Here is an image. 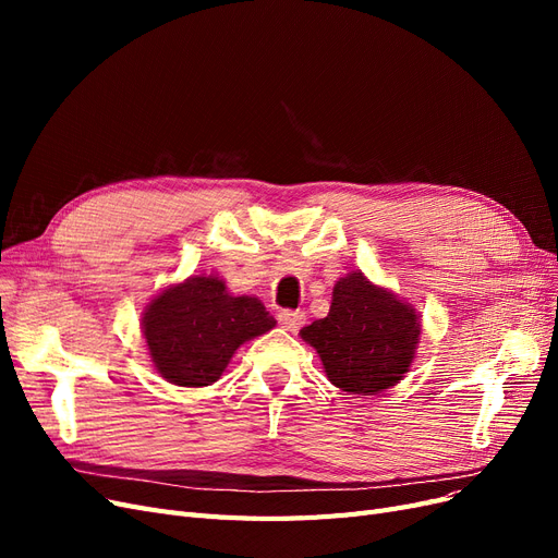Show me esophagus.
Returning a JSON list of instances; mask_svg holds the SVG:
<instances>
[{
    "label": "esophagus",
    "instance_id": "1",
    "mask_svg": "<svg viewBox=\"0 0 558 558\" xmlns=\"http://www.w3.org/2000/svg\"><path fill=\"white\" fill-rule=\"evenodd\" d=\"M277 318H279V324H281V328H286V330H298V328H302V324H305V312L281 310Z\"/></svg>",
    "mask_w": 558,
    "mask_h": 558
}]
</instances>
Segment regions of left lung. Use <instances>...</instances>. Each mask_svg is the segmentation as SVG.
<instances>
[{"mask_svg": "<svg viewBox=\"0 0 558 558\" xmlns=\"http://www.w3.org/2000/svg\"><path fill=\"white\" fill-rule=\"evenodd\" d=\"M421 320L410 302L351 272L335 283L330 312L300 330L326 377L353 396H377L410 373Z\"/></svg>", "mask_w": 558, "mask_h": 558, "instance_id": "8db88e82", "label": "left lung"}]
</instances>
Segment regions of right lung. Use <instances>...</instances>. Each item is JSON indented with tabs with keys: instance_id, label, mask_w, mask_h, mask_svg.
<instances>
[{
	"instance_id": "1",
	"label": "right lung",
	"mask_w": 558,
	"mask_h": 558,
	"mask_svg": "<svg viewBox=\"0 0 558 558\" xmlns=\"http://www.w3.org/2000/svg\"><path fill=\"white\" fill-rule=\"evenodd\" d=\"M275 326L258 298H234L214 275L167 286L142 314L154 367L170 384L189 388L221 379L232 353Z\"/></svg>"
}]
</instances>
